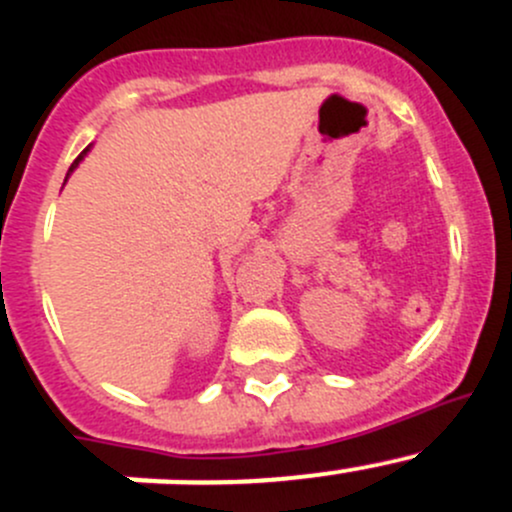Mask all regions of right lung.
<instances>
[{
	"label": "right lung",
	"instance_id": "right-lung-1",
	"mask_svg": "<svg viewBox=\"0 0 512 512\" xmlns=\"http://www.w3.org/2000/svg\"><path fill=\"white\" fill-rule=\"evenodd\" d=\"M89 151H91V146H89V148H86V151H84V153H81V156L74 160V165H71V168H69V173H71V170H74V168H76V165H79V160H81V158H84V156H86V153H89Z\"/></svg>",
	"mask_w": 512,
	"mask_h": 512
}]
</instances>
